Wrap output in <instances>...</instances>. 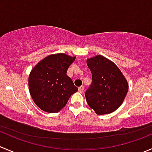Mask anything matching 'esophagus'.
Wrapping results in <instances>:
<instances>
[{"label": "esophagus", "mask_w": 152, "mask_h": 152, "mask_svg": "<svg viewBox=\"0 0 152 152\" xmlns=\"http://www.w3.org/2000/svg\"><path fill=\"white\" fill-rule=\"evenodd\" d=\"M83 88H84V87H83V86H80V87H79L78 91H79V92H80V93H82V92H83Z\"/></svg>", "instance_id": "34e87169"}]
</instances>
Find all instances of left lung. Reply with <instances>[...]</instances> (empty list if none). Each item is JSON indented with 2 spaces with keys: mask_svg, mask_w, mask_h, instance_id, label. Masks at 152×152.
Returning a JSON list of instances; mask_svg holds the SVG:
<instances>
[{
  "mask_svg": "<svg viewBox=\"0 0 152 152\" xmlns=\"http://www.w3.org/2000/svg\"><path fill=\"white\" fill-rule=\"evenodd\" d=\"M92 81L85 93L88 105L98 115L116 110L124 102L128 83L118 66L109 59L97 55L86 60Z\"/></svg>",
  "mask_w": 152,
  "mask_h": 152,
  "instance_id": "left-lung-1",
  "label": "left lung"
}]
</instances>
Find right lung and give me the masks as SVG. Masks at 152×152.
<instances>
[{"label": "right lung", "instance_id": "right-lung-1", "mask_svg": "<svg viewBox=\"0 0 152 152\" xmlns=\"http://www.w3.org/2000/svg\"><path fill=\"white\" fill-rule=\"evenodd\" d=\"M75 57L66 53L50 54L39 62L28 78L30 94L34 103L47 113H57L78 89L66 75Z\"/></svg>", "mask_w": 152, "mask_h": 152}]
</instances>
